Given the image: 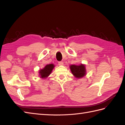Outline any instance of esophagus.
I'll list each match as a JSON object with an SVG mask.
<instances>
[{
    "label": "esophagus",
    "mask_w": 125,
    "mask_h": 125,
    "mask_svg": "<svg viewBox=\"0 0 125 125\" xmlns=\"http://www.w3.org/2000/svg\"><path fill=\"white\" fill-rule=\"evenodd\" d=\"M58 63H59V65H63L64 64V63L62 61H60V62H58Z\"/></svg>",
    "instance_id": "obj_1"
}]
</instances>
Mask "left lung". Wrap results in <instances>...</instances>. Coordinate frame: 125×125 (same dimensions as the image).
Wrapping results in <instances>:
<instances>
[{
	"label": "left lung",
	"mask_w": 125,
	"mask_h": 125,
	"mask_svg": "<svg viewBox=\"0 0 125 125\" xmlns=\"http://www.w3.org/2000/svg\"><path fill=\"white\" fill-rule=\"evenodd\" d=\"M70 68L75 77L81 78L86 76V69L85 65L83 64H80V65H71Z\"/></svg>",
	"instance_id": "left-lung-1"
}]
</instances>
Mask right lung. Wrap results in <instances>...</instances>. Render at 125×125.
Instances as JSON below:
<instances>
[{"label":"right lung","mask_w":125,"mask_h":125,"mask_svg":"<svg viewBox=\"0 0 125 125\" xmlns=\"http://www.w3.org/2000/svg\"><path fill=\"white\" fill-rule=\"evenodd\" d=\"M55 65L53 64L46 65L44 68L39 71V75L41 78H47L51 74Z\"/></svg>","instance_id":"obj_1"}]
</instances>
